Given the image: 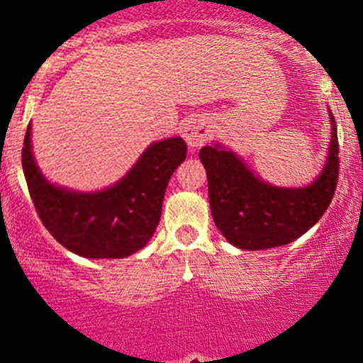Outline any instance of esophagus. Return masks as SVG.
I'll use <instances>...</instances> for the list:
<instances>
[{
  "label": "esophagus",
  "instance_id": "obj_1",
  "mask_svg": "<svg viewBox=\"0 0 363 363\" xmlns=\"http://www.w3.org/2000/svg\"><path fill=\"white\" fill-rule=\"evenodd\" d=\"M212 123L203 113L189 116L182 124V137L188 142L189 147H200L211 138Z\"/></svg>",
  "mask_w": 363,
  "mask_h": 363
}]
</instances>
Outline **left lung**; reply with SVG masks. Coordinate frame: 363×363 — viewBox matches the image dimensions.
Listing matches in <instances>:
<instances>
[{"instance_id":"obj_1","label":"left lung","mask_w":363,"mask_h":363,"mask_svg":"<svg viewBox=\"0 0 363 363\" xmlns=\"http://www.w3.org/2000/svg\"><path fill=\"white\" fill-rule=\"evenodd\" d=\"M332 140L320 175L303 188L269 184L221 144L200 149L208 181L212 219L230 244L258 251L279 247L302 237L334 199L339 177L337 128L332 112Z\"/></svg>"}]
</instances>
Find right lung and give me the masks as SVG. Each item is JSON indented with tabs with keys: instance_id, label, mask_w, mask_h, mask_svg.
Masks as SVG:
<instances>
[{
	"instance_id": "1",
	"label": "right lung",
	"mask_w": 363,
	"mask_h": 363,
	"mask_svg": "<svg viewBox=\"0 0 363 363\" xmlns=\"http://www.w3.org/2000/svg\"><path fill=\"white\" fill-rule=\"evenodd\" d=\"M181 137L149 145L123 179L107 189L75 191L52 184L33 156L31 124L23 147V170L36 212L50 235L84 258H126L156 232L168 181L186 160Z\"/></svg>"
}]
</instances>
